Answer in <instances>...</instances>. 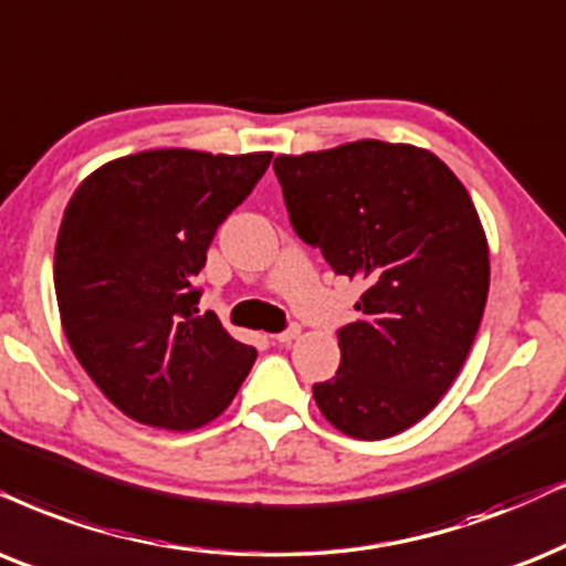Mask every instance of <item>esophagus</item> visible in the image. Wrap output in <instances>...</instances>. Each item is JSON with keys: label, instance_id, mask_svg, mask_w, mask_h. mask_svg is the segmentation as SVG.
<instances>
[{"label": "esophagus", "instance_id": "34e87169", "mask_svg": "<svg viewBox=\"0 0 566 566\" xmlns=\"http://www.w3.org/2000/svg\"><path fill=\"white\" fill-rule=\"evenodd\" d=\"M297 336H300V326H297V324H292V326L284 328L282 334H276L274 339L279 342V345H290V342H295Z\"/></svg>", "mask_w": 566, "mask_h": 566}]
</instances>
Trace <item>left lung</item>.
I'll return each mask as SVG.
<instances>
[{
    "mask_svg": "<svg viewBox=\"0 0 566 566\" xmlns=\"http://www.w3.org/2000/svg\"><path fill=\"white\" fill-rule=\"evenodd\" d=\"M274 171L297 238L366 284L336 334L339 370L313 386L318 410L353 439H389L439 405L481 326L491 266L473 200L407 143L276 156Z\"/></svg>",
    "mask_w": 566,
    "mask_h": 566,
    "instance_id": "1",
    "label": "left lung"
}]
</instances>
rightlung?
<instances>
[{
	"label": "right lung",
	"instance_id": "obj_1",
	"mask_svg": "<svg viewBox=\"0 0 566 566\" xmlns=\"http://www.w3.org/2000/svg\"><path fill=\"white\" fill-rule=\"evenodd\" d=\"M271 154L159 148L114 159L77 185L54 250L64 336L104 397L143 426L192 431L227 410L255 347L198 316L219 224Z\"/></svg>",
	"mask_w": 566,
	"mask_h": 566
}]
</instances>
